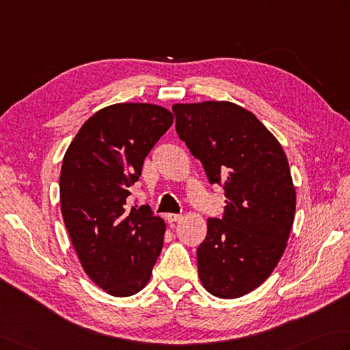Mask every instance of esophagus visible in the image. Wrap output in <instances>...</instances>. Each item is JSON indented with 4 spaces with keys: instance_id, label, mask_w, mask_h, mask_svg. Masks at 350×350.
<instances>
[{
    "instance_id": "1",
    "label": "esophagus",
    "mask_w": 350,
    "mask_h": 350,
    "mask_svg": "<svg viewBox=\"0 0 350 350\" xmlns=\"http://www.w3.org/2000/svg\"><path fill=\"white\" fill-rule=\"evenodd\" d=\"M165 218H167V221H168L170 224H173V223H176V221H179L180 218H182V215H179V214H167Z\"/></svg>"
}]
</instances>
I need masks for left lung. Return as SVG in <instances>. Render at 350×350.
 Wrapping results in <instances>:
<instances>
[{"label":"left lung","instance_id":"left-lung-1","mask_svg":"<svg viewBox=\"0 0 350 350\" xmlns=\"http://www.w3.org/2000/svg\"><path fill=\"white\" fill-rule=\"evenodd\" d=\"M176 132L224 188L221 218H208L197 249L198 278L212 296L241 297L258 288L284 255L296 212L288 161L252 112L230 101L174 105Z\"/></svg>","mask_w":350,"mask_h":350}]
</instances>
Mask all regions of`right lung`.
<instances>
[{
  "mask_svg": "<svg viewBox=\"0 0 350 350\" xmlns=\"http://www.w3.org/2000/svg\"><path fill=\"white\" fill-rule=\"evenodd\" d=\"M168 109L118 103L95 112L68 147L60 209L80 264L116 297L147 285L163 245L165 223L147 204L127 206L144 159L173 124Z\"/></svg>",
  "mask_w": 350,
  "mask_h": 350,
  "instance_id": "1",
  "label": "right lung"
}]
</instances>
